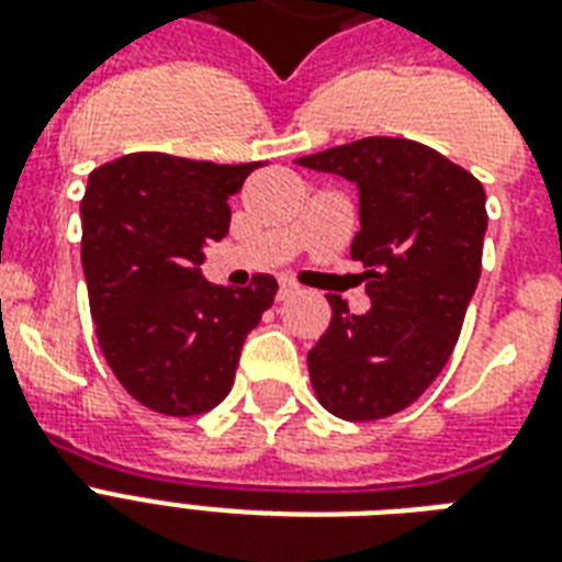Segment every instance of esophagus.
I'll return each instance as SVG.
<instances>
[{"instance_id":"1","label":"esophagus","mask_w":562,"mask_h":562,"mask_svg":"<svg viewBox=\"0 0 562 562\" xmlns=\"http://www.w3.org/2000/svg\"><path fill=\"white\" fill-rule=\"evenodd\" d=\"M294 294V285L291 282H280V291H277V300H289Z\"/></svg>"}]
</instances>
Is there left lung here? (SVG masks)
I'll return each mask as SVG.
<instances>
[{
	"label": "left lung",
	"instance_id": "8db88e82",
	"mask_svg": "<svg viewBox=\"0 0 562 562\" xmlns=\"http://www.w3.org/2000/svg\"><path fill=\"white\" fill-rule=\"evenodd\" d=\"M297 166L359 187L370 308L326 294L333 321L308 352L317 402L352 423L391 417L423 396L452 356L481 277L487 198L470 171L428 145L368 136L300 157Z\"/></svg>",
	"mask_w": 562,
	"mask_h": 562
}]
</instances>
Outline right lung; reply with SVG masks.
<instances>
[{"label":"right lung","instance_id":"right-lung-1","mask_svg":"<svg viewBox=\"0 0 562 562\" xmlns=\"http://www.w3.org/2000/svg\"><path fill=\"white\" fill-rule=\"evenodd\" d=\"M259 162L218 166L139 151L90 175L81 265L99 347L136 402L166 417L215 408L277 280L245 289L201 277L203 245L229 229V194Z\"/></svg>","mask_w":562,"mask_h":562}]
</instances>
